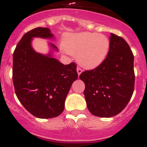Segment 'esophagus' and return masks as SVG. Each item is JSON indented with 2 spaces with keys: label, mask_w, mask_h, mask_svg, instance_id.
I'll return each mask as SVG.
<instances>
[{
  "label": "esophagus",
  "mask_w": 147,
  "mask_h": 147,
  "mask_svg": "<svg viewBox=\"0 0 147 147\" xmlns=\"http://www.w3.org/2000/svg\"><path fill=\"white\" fill-rule=\"evenodd\" d=\"M76 71H77V74L79 76L81 74H82V70L80 68H79V67H77V68H76Z\"/></svg>",
  "instance_id": "esophagus-1"
}]
</instances>
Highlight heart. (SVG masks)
<instances>
[{
  "label": "heart",
  "instance_id": "obj_1",
  "mask_svg": "<svg viewBox=\"0 0 147 147\" xmlns=\"http://www.w3.org/2000/svg\"><path fill=\"white\" fill-rule=\"evenodd\" d=\"M63 47L68 53L76 55L80 65L92 69L106 60L110 49V40L104 35L82 32L67 36Z\"/></svg>",
  "mask_w": 147,
  "mask_h": 147
}]
</instances>
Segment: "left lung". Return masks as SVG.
<instances>
[{"label":"left lung","instance_id":"8db88e82","mask_svg":"<svg viewBox=\"0 0 147 147\" xmlns=\"http://www.w3.org/2000/svg\"><path fill=\"white\" fill-rule=\"evenodd\" d=\"M133 62L134 56L125 40L111 33L106 60L95 69L79 76L85 84L84 95L91 114L111 117L125 108L134 90Z\"/></svg>","mask_w":147,"mask_h":147}]
</instances>
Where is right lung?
Listing matches in <instances>:
<instances>
[{
  "label": "right lung",
  "mask_w": 147,
  "mask_h": 147,
  "mask_svg": "<svg viewBox=\"0 0 147 147\" xmlns=\"http://www.w3.org/2000/svg\"><path fill=\"white\" fill-rule=\"evenodd\" d=\"M33 38H54L48 28H36L25 33L13 54V83L22 106L41 119L56 117L64 110L65 101L73 82L78 78L76 65H64L52 57L58 49L49 42L47 55L32 47Z\"/></svg>",
  "instance_id": "obj_1"
}]
</instances>
